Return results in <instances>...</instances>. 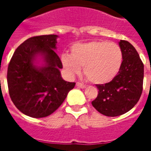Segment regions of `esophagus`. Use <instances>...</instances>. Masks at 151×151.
Returning a JSON list of instances; mask_svg holds the SVG:
<instances>
[{"label":"esophagus","mask_w":151,"mask_h":151,"mask_svg":"<svg viewBox=\"0 0 151 151\" xmlns=\"http://www.w3.org/2000/svg\"><path fill=\"white\" fill-rule=\"evenodd\" d=\"M76 86H77L78 87H79V88H82V89L85 88L86 86L85 84H83V83H82V82H79L76 83Z\"/></svg>","instance_id":"1"}]
</instances>
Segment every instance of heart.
Here are the masks:
<instances>
[{
	"label": "heart",
	"instance_id": "obj_1",
	"mask_svg": "<svg viewBox=\"0 0 151 151\" xmlns=\"http://www.w3.org/2000/svg\"><path fill=\"white\" fill-rule=\"evenodd\" d=\"M64 68L70 75L83 72L90 82L104 84L111 82L117 75L123 62L120 47L106 40H95L78 43L72 47L71 56L61 58Z\"/></svg>",
	"mask_w": 151,
	"mask_h": 151
}]
</instances>
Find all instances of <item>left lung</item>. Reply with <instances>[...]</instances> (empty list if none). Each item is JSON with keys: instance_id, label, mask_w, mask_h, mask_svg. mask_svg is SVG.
I'll use <instances>...</instances> for the list:
<instances>
[{"instance_id": "8db88e82", "label": "left lung", "mask_w": 151, "mask_h": 151, "mask_svg": "<svg viewBox=\"0 0 151 151\" xmlns=\"http://www.w3.org/2000/svg\"><path fill=\"white\" fill-rule=\"evenodd\" d=\"M123 62L111 82L96 85L98 95L92 106L107 116L126 113L137 104L142 93L144 65L135 47L126 40H120Z\"/></svg>"}]
</instances>
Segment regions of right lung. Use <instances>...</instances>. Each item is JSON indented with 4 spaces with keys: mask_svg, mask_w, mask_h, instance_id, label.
Returning a JSON list of instances; mask_svg holds the SVG:
<instances>
[{
    "mask_svg": "<svg viewBox=\"0 0 151 151\" xmlns=\"http://www.w3.org/2000/svg\"><path fill=\"white\" fill-rule=\"evenodd\" d=\"M57 37L29 38L15 50L9 64V94L15 107L28 116L42 118L53 113L75 86L60 76L62 63L54 51ZM38 55L45 63L43 66L34 65Z\"/></svg>",
    "mask_w": 151,
    "mask_h": 151,
    "instance_id": "1",
    "label": "right lung"
}]
</instances>
